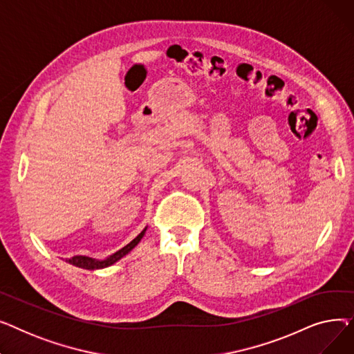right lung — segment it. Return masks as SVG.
Returning a JSON list of instances; mask_svg holds the SVG:
<instances>
[{"instance_id":"1","label":"right lung","mask_w":354,"mask_h":354,"mask_svg":"<svg viewBox=\"0 0 354 354\" xmlns=\"http://www.w3.org/2000/svg\"><path fill=\"white\" fill-rule=\"evenodd\" d=\"M145 232H146V228H145L133 241H130V243H129L126 247H123L122 250H119V251L115 252L113 255H110L109 258L102 259V261H100V259H93V258L84 257V255H74V257L66 259V261L70 263V264H73V266L79 267V268H84V270H99V268L109 267V266H111V264H115L116 261H119V259H120L122 257H124L127 252L132 251V250L139 244V241L143 238Z\"/></svg>"}]
</instances>
